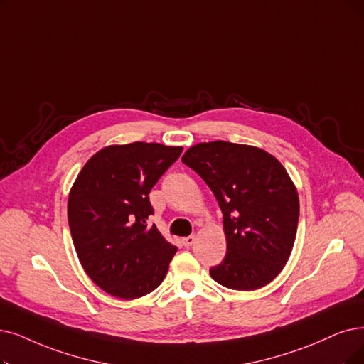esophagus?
Returning <instances> with one entry per match:
<instances>
[{"mask_svg":"<svg viewBox=\"0 0 364 364\" xmlns=\"http://www.w3.org/2000/svg\"><path fill=\"white\" fill-rule=\"evenodd\" d=\"M194 242H196V237H194V236H186V237L182 239V243H183L185 248H190V246H191Z\"/></svg>","mask_w":364,"mask_h":364,"instance_id":"34e87169","label":"esophagus"}]
</instances>
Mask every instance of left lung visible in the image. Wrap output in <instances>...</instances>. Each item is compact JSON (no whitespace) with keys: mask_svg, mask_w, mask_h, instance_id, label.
<instances>
[{"mask_svg":"<svg viewBox=\"0 0 364 364\" xmlns=\"http://www.w3.org/2000/svg\"><path fill=\"white\" fill-rule=\"evenodd\" d=\"M182 163L208 183L224 216L227 254L212 278L240 291L267 285L297 232L299 196L287 170L263 149L224 140L196 144Z\"/></svg>","mask_w":364,"mask_h":364,"instance_id":"1","label":"left lung"}]
</instances>
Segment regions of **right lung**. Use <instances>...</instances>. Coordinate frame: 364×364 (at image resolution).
Returning a JSON list of instances; mask_svg holds the SVG:
<instances>
[{
    "label": "right lung",
    "mask_w": 364,
    "mask_h": 364,
    "mask_svg": "<svg viewBox=\"0 0 364 364\" xmlns=\"http://www.w3.org/2000/svg\"><path fill=\"white\" fill-rule=\"evenodd\" d=\"M182 148L136 141L97 152L68 197V225L80 263L106 293L132 300L163 282L178 248L155 225L149 193Z\"/></svg>",
    "instance_id": "right-lung-1"
}]
</instances>
